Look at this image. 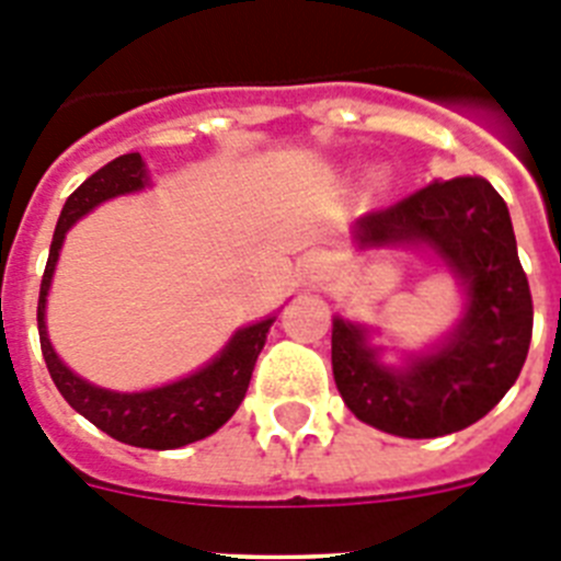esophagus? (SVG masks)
<instances>
[{
  "instance_id": "1",
  "label": "esophagus",
  "mask_w": 561,
  "mask_h": 561,
  "mask_svg": "<svg viewBox=\"0 0 561 561\" xmlns=\"http://www.w3.org/2000/svg\"><path fill=\"white\" fill-rule=\"evenodd\" d=\"M300 270H304L306 277H323V272L329 270V257H325V252H309L300 261Z\"/></svg>"
}]
</instances>
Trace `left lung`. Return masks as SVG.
Masks as SVG:
<instances>
[{"label":"left lung","instance_id":"left-lung-1","mask_svg":"<svg viewBox=\"0 0 561 561\" xmlns=\"http://www.w3.org/2000/svg\"><path fill=\"white\" fill-rule=\"evenodd\" d=\"M359 250L421 247L455 275L463 317L427 351L385 365L374 329L334 317L331 365L351 413L399 438L458 433L508 393L528 356L534 306L512 216L483 176L433 182L385 210L365 213Z\"/></svg>","mask_w":561,"mask_h":561}]
</instances>
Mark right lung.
<instances>
[{
    "instance_id": "1",
    "label": "right lung",
    "mask_w": 561,
    "mask_h": 561,
    "mask_svg": "<svg viewBox=\"0 0 561 561\" xmlns=\"http://www.w3.org/2000/svg\"><path fill=\"white\" fill-rule=\"evenodd\" d=\"M148 168L140 153H123L101 171H95L78 187L58 216L53 244H49L47 270L42 277L38 295V340L47 370L56 381L58 393L69 401V408L89 419L98 430L112 438L142 449H176L213 435L221 424L230 421L238 404L244 401L250 388L252 368L264 348L270 325L275 317L238 329L227 340L225 348L213 356L199 370L182 379L162 385V388L140 390V393H117V390L98 388L67 368L56 354L47 336V295L53 275H56L58 252L64 247L69 227L95 210L114 196L137 193L148 185Z\"/></svg>"
}]
</instances>
